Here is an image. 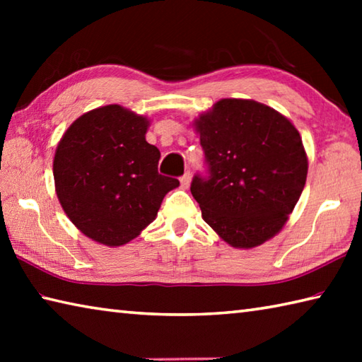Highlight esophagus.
Here are the masks:
<instances>
[{
    "mask_svg": "<svg viewBox=\"0 0 362 362\" xmlns=\"http://www.w3.org/2000/svg\"><path fill=\"white\" fill-rule=\"evenodd\" d=\"M189 182H192V174H189V173H185V174L180 177L182 188H188L189 187Z\"/></svg>",
    "mask_w": 362,
    "mask_h": 362,
    "instance_id": "1",
    "label": "esophagus"
}]
</instances>
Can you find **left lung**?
I'll list each match as a JSON object with an SVG mask.
<instances>
[{
  "label": "left lung",
  "instance_id": "left-lung-1",
  "mask_svg": "<svg viewBox=\"0 0 362 362\" xmlns=\"http://www.w3.org/2000/svg\"><path fill=\"white\" fill-rule=\"evenodd\" d=\"M209 179L192 194L204 222L236 249L260 246L283 230L303 192L308 158L296 126L250 99H222L194 118Z\"/></svg>",
  "mask_w": 362,
  "mask_h": 362
}]
</instances>
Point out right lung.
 I'll use <instances>...</instances> for the list:
<instances>
[{"mask_svg": "<svg viewBox=\"0 0 362 362\" xmlns=\"http://www.w3.org/2000/svg\"><path fill=\"white\" fill-rule=\"evenodd\" d=\"M150 119L121 105L90 110L60 139L52 170L59 203L71 223L103 246L137 238L163 198L180 185L158 174L161 153L146 142Z\"/></svg>", "mask_w": 362, "mask_h": 362, "instance_id": "right-lung-1", "label": "right lung"}]
</instances>
